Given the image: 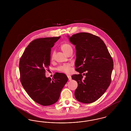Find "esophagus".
Returning <instances> with one entry per match:
<instances>
[{"label":"esophagus","instance_id":"34e87169","mask_svg":"<svg viewBox=\"0 0 131 131\" xmlns=\"http://www.w3.org/2000/svg\"><path fill=\"white\" fill-rule=\"evenodd\" d=\"M67 77H68V78L69 81H71L72 80V78H71V77L70 75H68Z\"/></svg>","mask_w":131,"mask_h":131}]
</instances>
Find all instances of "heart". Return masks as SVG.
<instances>
[{
    "label": "heart",
    "instance_id": "1",
    "mask_svg": "<svg viewBox=\"0 0 131 131\" xmlns=\"http://www.w3.org/2000/svg\"><path fill=\"white\" fill-rule=\"evenodd\" d=\"M61 49L62 50L63 52L66 54L70 50H73V48L72 46L68 43H64L61 46ZM54 54H55L54 52L53 51L51 54L52 58H53ZM58 70L62 72H64L65 73H69L71 70V65L69 64L63 65L62 66H60L58 68Z\"/></svg>",
    "mask_w": 131,
    "mask_h": 131
}]
</instances>
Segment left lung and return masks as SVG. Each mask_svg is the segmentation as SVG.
I'll return each instance as SVG.
<instances>
[{"instance_id": "obj_1", "label": "left lung", "mask_w": 131, "mask_h": 131, "mask_svg": "<svg viewBox=\"0 0 131 131\" xmlns=\"http://www.w3.org/2000/svg\"><path fill=\"white\" fill-rule=\"evenodd\" d=\"M67 37L75 46V66L80 73L72 76L78 84L75 97L82 103H92L105 93L111 83L113 60L106 45L99 37L86 32ZM84 71L86 72L85 74ZM82 73L86 75L84 79Z\"/></svg>"}]
</instances>
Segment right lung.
Here are the masks:
<instances>
[{"label":"right lung","instance_id":"right-lung-1","mask_svg":"<svg viewBox=\"0 0 131 131\" xmlns=\"http://www.w3.org/2000/svg\"><path fill=\"white\" fill-rule=\"evenodd\" d=\"M60 37L39 38L32 41L21 57L19 63L20 81L31 99L42 106L51 105L58 100L68 80L63 73H56L53 78H47L51 48Z\"/></svg>","mask_w":131,"mask_h":131}]
</instances>
